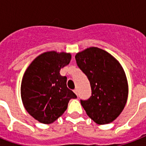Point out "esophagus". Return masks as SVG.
Masks as SVG:
<instances>
[{
	"mask_svg": "<svg viewBox=\"0 0 146 146\" xmlns=\"http://www.w3.org/2000/svg\"><path fill=\"white\" fill-rule=\"evenodd\" d=\"M73 92H74V93H75L76 95L77 96V95H78V90H77V89H74V90H73Z\"/></svg>",
	"mask_w": 146,
	"mask_h": 146,
	"instance_id": "obj_1",
	"label": "esophagus"
}]
</instances>
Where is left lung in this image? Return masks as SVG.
Instances as JSON below:
<instances>
[{
  "instance_id": "8db88e82",
  "label": "left lung",
  "mask_w": 146,
  "mask_h": 146,
  "mask_svg": "<svg viewBox=\"0 0 146 146\" xmlns=\"http://www.w3.org/2000/svg\"><path fill=\"white\" fill-rule=\"evenodd\" d=\"M76 64L90 82L92 96L80 100L87 115L107 124L120 115L127 103L128 85L122 66L105 50L92 47L76 55Z\"/></svg>"
}]
</instances>
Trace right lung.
Returning <instances> with one entry per match:
<instances>
[{"instance_id": "right-lung-1", "label": "right lung", "mask_w": 146, "mask_h": 146, "mask_svg": "<svg viewBox=\"0 0 146 146\" xmlns=\"http://www.w3.org/2000/svg\"><path fill=\"white\" fill-rule=\"evenodd\" d=\"M70 54L48 51L38 56L24 73L21 97L25 108L40 123L54 122L64 113L71 98L77 96L66 86L60 69L69 64Z\"/></svg>"}]
</instances>
